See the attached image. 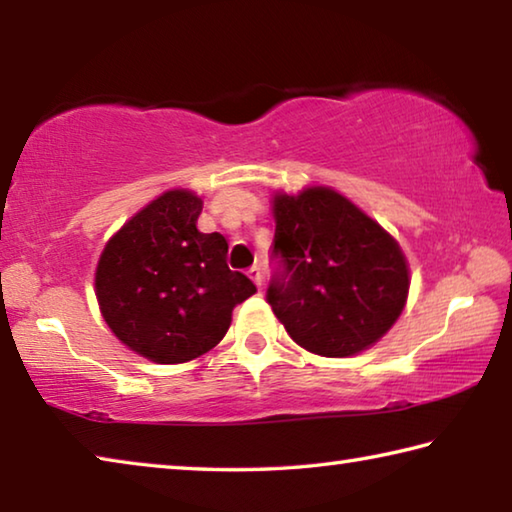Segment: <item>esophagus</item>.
<instances>
[{
	"instance_id": "34e87169",
	"label": "esophagus",
	"mask_w": 512,
	"mask_h": 512,
	"mask_svg": "<svg viewBox=\"0 0 512 512\" xmlns=\"http://www.w3.org/2000/svg\"><path fill=\"white\" fill-rule=\"evenodd\" d=\"M248 275H250V280H253V282L257 284V287H262V282H264L262 268H259V266H253V268H250V271H248Z\"/></svg>"
}]
</instances>
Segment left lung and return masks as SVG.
Wrapping results in <instances>:
<instances>
[{"label":"left lung","mask_w":512,"mask_h":512,"mask_svg":"<svg viewBox=\"0 0 512 512\" xmlns=\"http://www.w3.org/2000/svg\"><path fill=\"white\" fill-rule=\"evenodd\" d=\"M266 300L293 341L320 357L370 348L402 314L409 268L400 246L327 187L273 201Z\"/></svg>","instance_id":"1"}]
</instances>
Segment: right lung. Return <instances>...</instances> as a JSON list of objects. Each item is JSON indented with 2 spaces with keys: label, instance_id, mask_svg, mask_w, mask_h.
Returning a JSON list of instances; mask_svg holds the SVG:
<instances>
[{
  "label": "right lung",
  "instance_id": "right-lung-1",
  "mask_svg": "<svg viewBox=\"0 0 512 512\" xmlns=\"http://www.w3.org/2000/svg\"><path fill=\"white\" fill-rule=\"evenodd\" d=\"M203 201L185 189L155 198L103 248L94 287L121 343L155 363H185L228 332L257 287L228 268V241L203 235Z\"/></svg>",
  "mask_w": 512,
  "mask_h": 512
}]
</instances>
